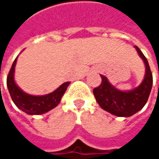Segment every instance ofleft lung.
Here are the masks:
<instances>
[{
    "mask_svg": "<svg viewBox=\"0 0 159 159\" xmlns=\"http://www.w3.org/2000/svg\"><path fill=\"white\" fill-rule=\"evenodd\" d=\"M145 65V75L142 84L131 91H120L114 87L104 75L101 84L94 88L93 93L98 105L104 110L118 117H130L142 110L149 98L153 76L146 58L137 46H134Z\"/></svg>",
    "mask_w": 159,
    "mask_h": 159,
    "instance_id": "obj_1",
    "label": "left lung"
}]
</instances>
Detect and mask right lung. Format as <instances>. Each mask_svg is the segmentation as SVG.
<instances>
[{
    "instance_id": "1",
    "label": "right lung",
    "mask_w": 159,
    "mask_h": 159,
    "mask_svg": "<svg viewBox=\"0 0 159 159\" xmlns=\"http://www.w3.org/2000/svg\"><path fill=\"white\" fill-rule=\"evenodd\" d=\"M16 58L11 67V70L7 76V87L11 98L18 109L29 115H39L46 113L50 110L54 109L60 103L63 94L65 93L70 82L62 84L52 93L44 96H32L25 93L16 85L14 74L15 66L16 64Z\"/></svg>"
}]
</instances>
